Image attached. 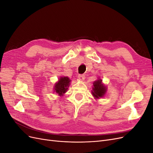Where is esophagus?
<instances>
[{
  "instance_id": "34e87169",
  "label": "esophagus",
  "mask_w": 153,
  "mask_h": 153,
  "mask_svg": "<svg viewBox=\"0 0 153 153\" xmlns=\"http://www.w3.org/2000/svg\"><path fill=\"white\" fill-rule=\"evenodd\" d=\"M78 78H79L80 80H84L85 79V75H82V74H80V75H78Z\"/></svg>"
}]
</instances>
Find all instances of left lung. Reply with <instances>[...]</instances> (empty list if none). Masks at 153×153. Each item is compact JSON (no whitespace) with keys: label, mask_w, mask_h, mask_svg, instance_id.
<instances>
[{"label":"left lung","mask_w":153,"mask_h":153,"mask_svg":"<svg viewBox=\"0 0 153 153\" xmlns=\"http://www.w3.org/2000/svg\"><path fill=\"white\" fill-rule=\"evenodd\" d=\"M93 86L94 87L92 88L93 91H92V93L96 98H101L105 95L106 91V88L102 84V80L101 79L95 81L93 83Z\"/></svg>","instance_id":"8db88e82"}]
</instances>
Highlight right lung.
<instances>
[{
  "label": "right lung",
  "instance_id": "obj_1",
  "mask_svg": "<svg viewBox=\"0 0 153 153\" xmlns=\"http://www.w3.org/2000/svg\"><path fill=\"white\" fill-rule=\"evenodd\" d=\"M70 81L69 78L67 76L61 77L60 78L59 82L55 84L54 87L56 93L59 94V96H62L68 90Z\"/></svg>",
  "mask_w": 153,
  "mask_h": 153
}]
</instances>
